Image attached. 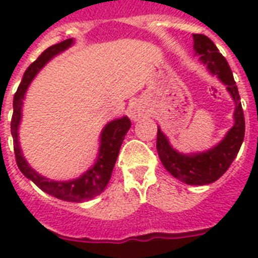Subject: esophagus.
<instances>
[{
	"instance_id": "1",
	"label": "esophagus",
	"mask_w": 258,
	"mask_h": 258,
	"mask_svg": "<svg viewBox=\"0 0 258 258\" xmlns=\"http://www.w3.org/2000/svg\"><path fill=\"white\" fill-rule=\"evenodd\" d=\"M128 115L130 117L133 119V120H139L143 115H145V109L142 108L141 105L139 104H133V105H130V108H128Z\"/></svg>"
}]
</instances>
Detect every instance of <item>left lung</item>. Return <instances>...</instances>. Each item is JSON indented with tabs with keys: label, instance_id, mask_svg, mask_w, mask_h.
Segmentation results:
<instances>
[{
	"label": "left lung",
	"instance_id": "1",
	"mask_svg": "<svg viewBox=\"0 0 258 258\" xmlns=\"http://www.w3.org/2000/svg\"><path fill=\"white\" fill-rule=\"evenodd\" d=\"M194 49L200 56L209 72L226 86L236 103L234 125L229 130L226 137L209 151L192 155L179 154L170 146L167 138L161 130L157 134V150L162 165L174 178L187 184H209L217 180L230 167L237 157L245 137V117L240 101V93L233 78L232 70L226 58L220 53L214 42L205 34H192Z\"/></svg>",
	"mask_w": 258,
	"mask_h": 258
}]
</instances>
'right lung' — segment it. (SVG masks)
Returning <instances> with one entry per match:
<instances>
[{"label": "right lung", "instance_id": "obj_1", "mask_svg": "<svg viewBox=\"0 0 258 258\" xmlns=\"http://www.w3.org/2000/svg\"><path fill=\"white\" fill-rule=\"evenodd\" d=\"M72 44H74V40L68 38V40L58 42L56 45L49 46L38 56L36 61H33L28 67L17 92L14 95L13 116H12L10 130H12V137H13L14 155H16V162H17L20 171L28 179L32 180L36 186L41 188L42 191L48 192L49 196L56 197L58 200L70 201V202H83V201L92 200L93 197L99 196L108 183L123 139L131 127V120L128 117L123 116L120 119H115L105 125L101 133L100 150H99V155H97L95 165L88 171L84 172L80 178L67 180V182L50 180L37 174L28 165V162L22 155L20 145H18V125L21 120L22 99L25 96L26 89L29 87L30 82L50 58L62 50H66L67 48H70Z\"/></svg>", "mask_w": 258, "mask_h": 258}]
</instances>
